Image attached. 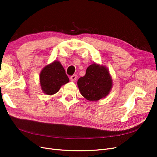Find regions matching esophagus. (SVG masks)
Wrapping results in <instances>:
<instances>
[{"instance_id":"34e87169","label":"esophagus","mask_w":157,"mask_h":157,"mask_svg":"<svg viewBox=\"0 0 157 157\" xmlns=\"http://www.w3.org/2000/svg\"><path fill=\"white\" fill-rule=\"evenodd\" d=\"M77 75H73V76H71V77H70V79H71V81H73V82H74L75 80H76V79H77Z\"/></svg>"}]
</instances>
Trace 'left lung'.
<instances>
[{
  "label": "left lung",
  "instance_id": "1",
  "mask_svg": "<svg viewBox=\"0 0 157 157\" xmlns=\"http://www.w3.org/2000/svg\"><path fill=\"white\" fill-rule=\"evenodd\" d=\"M113 80L109 69L105 65L97 63L90 65L86 75L77 81L82 96L90 101H96L105 98L113 87Z\"/></svg>",
  "mask_w": 157,
  "mask_h": 157
}]
</instances>
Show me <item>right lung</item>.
<instances>
[{
	"mask_svg": "<svg viewBox=\"0 0 157 157\" xmlns=\"http://www.w3.org/2000/svg\"><path fill=\"white\" fill-rule=\"evenodd\" d=\"M39 80L41 90L46 95L55 94L61 86L69 82L63 67L58 60H55L42 69Z\"/></svg>",
	"mask_w": 157,
	"mask_h": 157,
	"instance_id": "right-lung-1",
	"label": "right lung"
}]
</instances>
